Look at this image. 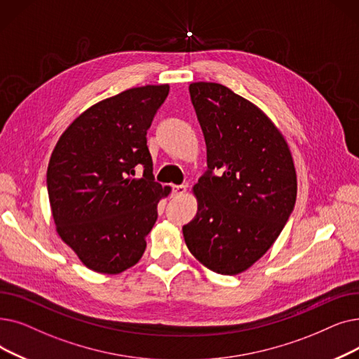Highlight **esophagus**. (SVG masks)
I'll return each mask as SVG.
<instances>
[{
  "mask_svg": "<svg viewBox=\"0 0 359 359\" xmlns=\"http://www.w3.org/2000/svg\"><path fill=\"white\" fill-rule=\"evenodd\" d=\"M186 194V186L184 184H176L173 186V195L176 196H182Z\"/></svg>",
  "mask_w": 359,
  "mask_h": 359,
  "instance_id": "1",
  "label": "esophagus"
}]
</instances>
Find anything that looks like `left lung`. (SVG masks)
Instances as JSON below:
<instances>
[{"mask_svg":"<svg viewBox=\"0 0 359 359\" xmlns=\"http://www.w3.org/2000/svg\"><path fill=\"white\" fill-rule=\"evenodd\" d=\"M189 92L208 170L192 188L198 211L183 236L202 266L235 276L269 251L293 211L292 152L271 118L227 86L195 82Z\"/></svg>","mask_w":359,"mask_h":359,"instance_id":"left-lung-1","label":"left lung"}]
</instances>
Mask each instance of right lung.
Masks as SVG:
<instances>
[{"instance_id": "1", "label": "right lung", "mask_w": 359, "mask_h": 359, "mask_svg": "<svg viewBox=\"0 0 359 359\" xmlns=\"http://www.w3.org/2000/svg\"><path fill=\"white\" fill-rule=\"evenodd\" d=\"M168 85L123 90L89 107L60 136L46 186L58 236L83 266L118 274L142 258L171 188L154 182L147 132ZM144 168L135 180L134 168Z\"/></svg>"}]
</instances>
